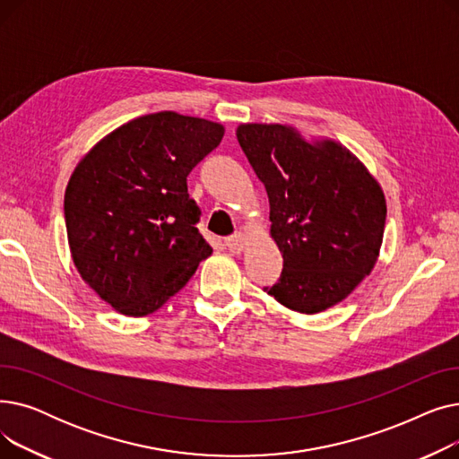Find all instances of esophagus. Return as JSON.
<instances>
[{"instance_id":"esophagus-1","label":"esophagus","mask_w":459,"mask_h":459,"mask_svg":"<svg viewBox=\"0 0 459 459\" xmlns=\"http://www.w3.org/2000/svg\"><path fill=\"white\" fill-rule=\"evenodd\" d=\"M246 244H247V238H246V234H242V232H238V234H232V236L225 238V246H227L230 251H234V253L242 251V249L246 247Z\"/></svg>"}]
</instances>
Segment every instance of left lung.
Listing matches in <instances>:
<instances>
[{
  "label": "left lung",
  "mask_w": 459,
  "mask_h": 459,
  "mask_svg": "<svg viewBox=\"0 0 459 459\" xmlns=\"http://www.w3.org/2000/svg\"><path fill=\"white\" fill-rule=\"evenodd\" d=\"M239 147L270 199L282 273L264 292L301 315L348 298L374 268L383 242L385 195L346 147L307 141L284 125H239Z\"/></svg>",
  "instance_id": "1"
}]
</instances>
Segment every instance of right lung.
I'll list each match as a JSON object with an SVG mask.
<instances>
[{"label":"right lung","instance_id":"obj_1","mask_svg":"<svg viewBox=\"0 0 459 459\" xmlns=\"http://www.w3.org/2000/svg\"><path fill=\"white\" fill-rule=\"evenodd\" d=\"M212 120L160 111L118 126L83 156L65 191L72 260L126 316H147L186 286L212 247L187 175L221 143Z\"/></svg>","mask_w":459,"mask_h":459}]
</instances>
